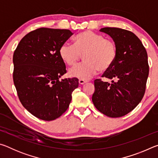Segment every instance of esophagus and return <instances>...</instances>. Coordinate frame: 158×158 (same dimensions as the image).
<instances>
[{
	"instance_id": "esophagus-1",
	"label": "esophagus",
	"mask_w": 158,
	"mask_h": 158,
	"mask_svg": "<svg viewBox=\"0 0 158 158\" xmlns=\"http://www.w3.org/2000/svg\"><path fill=\"white\" fill-rule=\"evenodd\" d=\"M87 82L88 81H85V80H83V79H79V84L80 85H83V84H85V83H87Z\"/></svg>"
}]
</instances>
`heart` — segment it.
I'll return each mask as SVG.
<instances>
[{
    "instance_id": "heart-1",
    "label": "heart",
    "mask_w": 158,
    "mask_h": 158,
    "mask_svg": "<svg viewBox=\"0 0 158 158\" xmlns=\"http://www.w3.org/2000/svg\"><path fill=\"white\" fill-rule=\"evenodd\" d=\"M84 56L85 62L69 70V75L86 80L100 71L107 70L113 65L117 56V47L111 40L87 31L77 34L74 44L65 42L59 49V56L68 66H73Z\"/></svg>"
}]
</instances>
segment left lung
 Masks as SVG:
<instances>
[{
	"mask_svg": "<svg viewBox=\"0 0 158 158\" xmlns=\"http://www.w3.org/2000/svg\"><path fill=\"white\" fill-rule=\"evenodd\" d=\"M117 47V56L101 79L94 81L92 101L96 109L109 117L118 118L130 113L137 106L145 93L149 66L148 55L142 42L136 35L118 28H102Z\"/></svg>",
	"mask_w": 158,
	"mask_h": 158,
	"instance_id": "1",
	"label": "left lung"
}]
</instances>
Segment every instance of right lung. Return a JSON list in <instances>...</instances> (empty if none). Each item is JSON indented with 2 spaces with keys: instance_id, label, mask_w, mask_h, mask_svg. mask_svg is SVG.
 <instances>
[{
  "instance_id": "right-lung-1",
  "label": "right lung",
  "mask_w": 158,
  "mask_h": 158,
  "mask_svg": "<svg viewBox=\"0 0 158 158\" xmlns=\"http://www.w3.org/2000/svg\"><path fill=\"white\" fill-rule=\"evenodd\" d=\"M72 35L67 29H36L21 40L14 52L13 81L19 98L31 114L41 120L60 117L79 85L77 78L59 80L66 73L59 49Z\"/></svg>"
}]
</instances>
